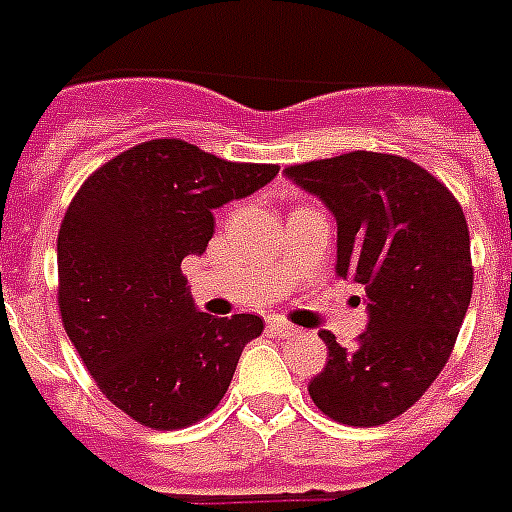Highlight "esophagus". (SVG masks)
Segmentation results:
<instances>
[{
  "mask_svg": "<svg viewBox=\"0 0 512 512\" xmlns=\"http://www.w3.org/2000/svg\"><path fill=\"white\" fill-rule=\"evenodd\" d=\"M268 331L273 336H278V339H292V336L302 334V328L292 326V323L286 321H278V318H273V321L268 323Z\"/></svg>",
  "mask_w": 512,
  "mask_h": 512,
  "instance_id": "1",
  "label": "esophagus"
}]
</instances>
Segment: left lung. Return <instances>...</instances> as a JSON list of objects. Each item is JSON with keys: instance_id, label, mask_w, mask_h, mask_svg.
<instances>
[{"instance_id": "left-lung-1", "label": "left lung", "mask_w": 512, "mask_h": 512, "mask_svg": "<svg viewBox=\"0 0 512 512\" xmlns=\"http://www.w3.org/2000/svg\"><path fill=\"white\" fill-rule=\"evenodd\" d=\"M286 176L336 218V276L368 294L355 347L321 331L328 360L307 384L331 421L371 429L421 400L442 373L471 305V236L447 186L413 160L347 152L289 165Z\"/></svg>"}]
</instances>
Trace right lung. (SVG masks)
<instances>
[{
    "instance_id": "obj_1",
    "label": "right lung",
    "mask_w": 512,
    "mask_h": 512,
    "mask_svg": "<svg viewBox=\"0 0 512 512\" xmlns=\"http://www.w3.org/2000/svg\"><path fill=\"white\" fill-rule=\"evenodd\" d=\"M268 162L152 139L97 168L57 234L62 326L99 392L155 431L213 413L263 318L199 313L181 263L213 239V210L265 186Z\"/></svg>"
}]
</instances>
